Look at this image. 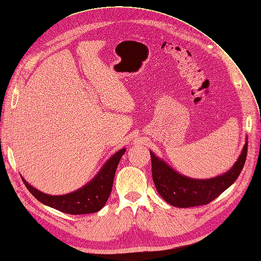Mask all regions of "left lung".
<instances>
[{"label":"left lung","instance_id":"obj_1","mask_svg":"<svg viewBox=\"0 0 261 261\" xmlns=\"http://www.w3.org/2000/svg\"><path fill=\"white\" fill-rule=\"evenodd\" d=\"M247 146L248 142L237 162L227 173L211 179H194L177 173L150 151L151 175L158 194L174 207L189 208L209 204L238 178L246 162Z\"/></svg>","mask_w":261,"mask_h":261}]
</instances>
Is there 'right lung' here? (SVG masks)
Returning a JSON list of instances; mask_svg holds the SVG:
<instances>
[{
  "label": "right lung",
  "instance_id": "add662e5",
  "mask_svg": "<svg viewBox=\"0 0 261 261\" xmlns=\"http://www.w3.org/2000/svg\"><path fill=\"white\" fill-rule=\"evenodd\" d=\"M125 151L126 148H122L115 152L90 182L66 195L53 196L44 194L31 186L24 178L22 180L29 192L44 205L71 215L93 214L100 211L109 199L116 168Z\"/></svg>",
  "mask_w": 261,
  "mask_h": 261
}]
</instances>
